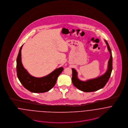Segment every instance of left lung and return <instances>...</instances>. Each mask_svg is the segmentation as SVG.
Returning a JSON list of instances; mask_svg holds the SVG:
<instances>
[{
	"instance_id": "left-lung-1",
	"label": "left lung",
	"mask_w": 128,
	"mask_h": 128,
	"mask_svg": "<svg viewBox=\"0 0 128 128\" xmlns=\"http://www.w3.org/2000/svg\"><path fill=\"white\" fill-rule=\"evenodd\" d=\"M108 46V50L110 54L108 63V69L104 75L86 81H82L77 78V73L75 70L72 68V82L74 86L77 89L85 92L96 91L104 88L110 79L112 70V53L108 42L105 40Z\"/></svg>"
}]
</instances>
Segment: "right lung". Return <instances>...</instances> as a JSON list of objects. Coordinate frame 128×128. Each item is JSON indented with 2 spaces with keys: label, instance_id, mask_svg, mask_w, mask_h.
Returning <instances> with one entry per match:
<instances>
[{
  "label": "right lung",
  "instance_id": "add662e5",
  "mask_svg": "<svg viewBox=\"0 0 128 128\" xmlns=\"http://www.w3.org/2000/svg\"><path fill=\"white\" fill-rule=\"evenodd\" d=\"M20 47L17 58V73L18 80L23 86L32 92H44L51 90L56 82L59 75L64 70L62 67L56 69L49 75L41 77H34L30 75L24 68L21 61Z\"/></svg>",
  "mask_w": 128,
  "mask_h": 128
}]
</instances>
